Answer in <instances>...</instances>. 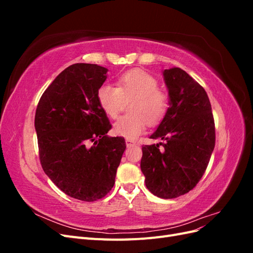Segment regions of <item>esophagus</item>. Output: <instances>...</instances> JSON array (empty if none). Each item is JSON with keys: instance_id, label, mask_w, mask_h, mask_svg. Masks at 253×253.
<instances>
[{"instance_id": "obj_1", "label": "esophagus", "mask_w": 253, "mask_h": 253, "mask_svg": "<svg viewBox=\"0 0 253 253\" xmlns=\"http://www.w3.org/2000/svg\"><path fill=\"white\" fill-rule=\"evenodd\" d=\"M136 142L134 141V140H131V139H126V147L128 148V147H132V145H134Z\"/></svg>"}]
</instances>
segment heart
Listing matches in <instances>:
<instances>
[{
  "label": "heart",
  "mask_w": 253,
  "mask_h": 253,
  "mask_svg": "<svg viewBox=\"0 0 253 253\" xmlns=\"http://www.w3.org/2000/svg\"><path fill=\"white\" fill-rule=\"evenodd\" d=\"M97 100L106 116L118 117L125 101L132 100L128 106L131 115L115 122L114 133L126 139H135L141 135L147 125L156 126L165 117L169 99L158 88L157 79L142 70H132L122 74L117 87L102 84L97 91Z\"/></svg>",
  "instance_id": "heart-1"
}]
</instances>
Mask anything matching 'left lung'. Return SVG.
I'll return each mask as SVG.
<instances>
[{
    "mask_svg": "<svg viewBox=\"0 0 253 253\" xmlns=\"http://www.w3.org/2000/svg\"><path fill=\"white\" fill-rule=\"evenodd\" d=\"M163 75L170 106L150 138L165 142L142 147L140 168L150 192L168 200L188 193L202 178L215 145V126L200 83L179 67Z\"/></svg>",
    "mask_w": 253,
    "mask_h": 253,
    "instance_id": "obj_1",
    "label": "left lung"
}]
</instances>
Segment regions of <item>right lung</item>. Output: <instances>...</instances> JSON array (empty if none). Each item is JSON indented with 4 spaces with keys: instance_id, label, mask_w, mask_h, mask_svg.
<instances>
[{
    "instance_id": "1",
    "label": "right lung",
    "mask_w": 253,
    "mask_h": 253,
    "mask_svg": "<svg viewBox=\"0 0 253 253\" xmlns=\"http://www.w3.org/2000/svg\"><path fill=\"white\" fill-rule=\"evenodd\" d=\"M108 68L76 63L60 73L38 103L35 128L43 170L65 194L94 202L108 194L126 148L110 137L108 116L97 100Z\"/></svg>"
}]
</instances>
